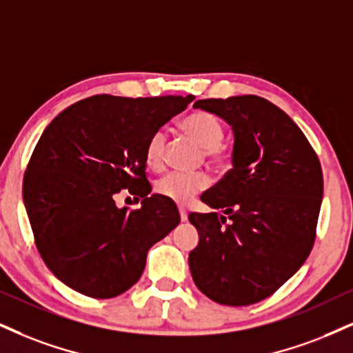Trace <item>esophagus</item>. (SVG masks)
<instances>
[{"label":"esophagus","instance_id":"34e87169","mask_svg":"<svg viewBox=\"0 0 353 353\" xmlns=\"http://www.w3.org/2000/svg\"><path fill=\"white\" fill-rule=\"evenodd\" d=\"M178 212H180V219L181 221H183V223H185V221L186 219H188V212H186V210H185V208H178Z\"/></svg>","mask_w":353,"mask_h":353}]
</instances>
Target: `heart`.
Listing matches in <instances>:
<instances>
[{"instance_id":"b5f03b06","label":"heart","mask_w":353,"mask_h":353,"mask_svg":"<svg viewBox=\"0 0 353 353\" xmlns=\"http://www.w3.org/2000/svg\"><path fill=\"white\" fill-rule=\"evenodd\" d=\"M180 129L193 139L203 149V154L214 165L230 163V154L221 145L224 139V124L221 119L208 111H193L180 121ZM167 150V134L162 129L154 130L147 139L143 157L150 168L160 170L165 163ZM211 185L208 173H168L155 185L157 194L178 204H188L191 199Z\"/></svg>"}]
</instances>
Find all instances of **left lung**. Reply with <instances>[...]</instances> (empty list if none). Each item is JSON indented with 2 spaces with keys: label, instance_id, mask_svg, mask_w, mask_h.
<instances>
[{
  "label": "left lung",
  "instance_id": "8db88e82",
  "mask_svg": "<svg viewBox=\"0 0 353 353\" xmlns=\"http://www.w3.org/2000/svg\"><path fill=\"white\" fill-rule=\"evenodd\" d=\"M193 108L232 125V165L201 199L219 212H190L199 243L191 276L212 301L249 306L301 268L316 241L324 193L317 154L294 121L268 99H199Z\"/></svg>",
  "mask_w": 353,
  "mask_h": 353
}]
</instances>
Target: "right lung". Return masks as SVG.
I'll return each mask as SVG.
<instances>
[{
  "mask_svg": "<svg viewBox=\"0 0 353 353\" xmlns=\"http://www.w3.org/2000/svg\"><path fill=\"white\" fill-rule=\"evenodd\" d=\"M193 97L97 94L63 110L39 139L23 198L42 260L65 285L108 299L136 285L147 252L180 224L176 206L149 194L147 139ZM128 189L139 210L115 206Z\"/></svg>",
  "mask_w": 353,
  "mask_h": 353,
  "instance_id": "obj_1",
  "label": "right lung"
}]
</instances>
